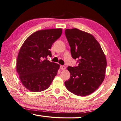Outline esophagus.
Masks as SVG:
<instances>
[{
	"instance_id": "obj_1",
	"label": "esophagus",
	"mask_w": 121,
	"mask_h": 121,
	"mask_svg": "<svg viewBox=\"0 0 121 121\" xmlns=\"http://www.w3.org/2000/svg\"><path fill=\"white\" fill-rule=\"evenodd\" d=\"M66 68V67L65 66V65H60V69L61 70H65Z\"/></svg>"
}]
</instances>
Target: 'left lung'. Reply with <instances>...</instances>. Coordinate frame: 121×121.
Listing matches in <instances>:
<instances>
[{
  "instance_id": "8db88e82",
  "label": "left lung",
  "mask_w": 121,
  "mask_h": 121,
  "mask_svg": "<svg viewBox=\"0 0 121 121\" xmlns=\"http://www.w3.org/2000/svg\"><path fill=\"white\" fill-rule=\"evenodd\" d=\"M65 34L72 58L78 66L68 67L70 73L65 82L67 89L74 95L85 96L95 91L105 78L106 59L100 45L91 34L77 28L66 29Z\"/></svg>"
}]
</instances>
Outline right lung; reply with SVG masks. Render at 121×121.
Returning a JSON list of instances; mask_svg holds the SVG:
<instances>
[{
	"mask_svg": "<svg viewBox=\"0 0 121 121\" xmlns=\"http://www.w3.org/2000/svg\"><path fill=\"white\" fill-rule=\"evenodd\" d=\"M62 30L48 29L35 32L22 46L16 62L17 72L24 86L33 92L49 87L60 65L47 60L51 47L61 36Z\"/></svg>",
	"mask_w": 121,
	"mask_h": 121,
	"instance_id": "obj_1",
	"label": "right lung"
}]
</instances>
